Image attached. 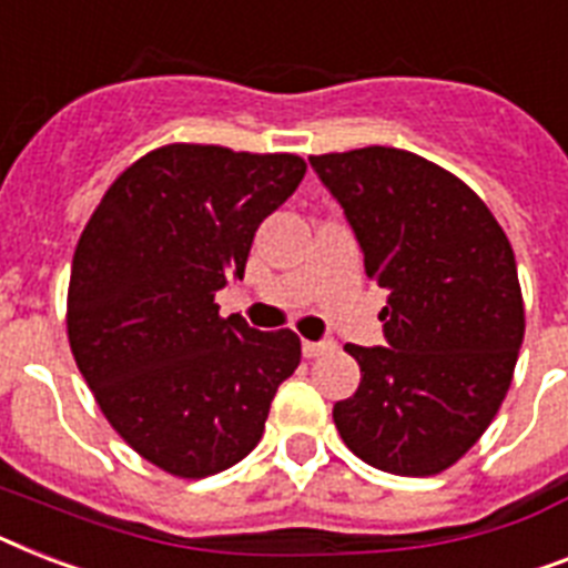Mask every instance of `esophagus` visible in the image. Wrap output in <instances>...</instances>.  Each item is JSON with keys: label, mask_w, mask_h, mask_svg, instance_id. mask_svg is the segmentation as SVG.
Wrapping results in <instances>:
<instances>
[{"label": "esophagus", "mask_w": 568, "mask_h": 568, "mask_svg": "<svg viewBox=\"0 0 568 568\" xmlns=\"http://www.w3.org/2000/svg\"><path fill=\"white\" fill-rule=\"evenodd\" d=\"M332 349H335L332 341H303V356L306 358L326 356V353H332Z\"/></svg>", "instance_id": "esophagus-1"}]
</instances>
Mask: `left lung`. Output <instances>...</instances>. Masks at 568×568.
Instances as JSON below:
<instances>
[{"mask_svg": "<svg viewBox=\"0 0 568 568\" xmlns=\"http://www.w3.org/2000/svg\"><path fill=\"white\" fill-rule=\"evenodd\" d=\"M388 292V347L347 353L358 390L332 408L353 455L394 476H437L487 432L514 379L525 306L514 247L481 197L403 149L308 156Z\"/></svg>", "mask_w": 568, "mask_h": 568, "instance_id": "8db88e82", "label": "left lung"}]
</instances>
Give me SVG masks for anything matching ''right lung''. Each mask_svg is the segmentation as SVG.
<instances>
[{
  "mask_svg": "<svg viewBox=\"0 0 568 568\" xmlns=\"http://www.w3.org/2000/svg\"><path fill=\"white\" fill-rule=\"evenodd\" d=\"M303 174L297 154L172 142L113 180L78 239L72 356L119 437L169 476L239 464L297 371L292 329L221 317L215 292L242 280L256 230Z\"/></svg>",
  "mask_w": 568,
  "mask_h": 568,
  "instance_id": "1",
  "label": "right lung"
}]
</instances>
